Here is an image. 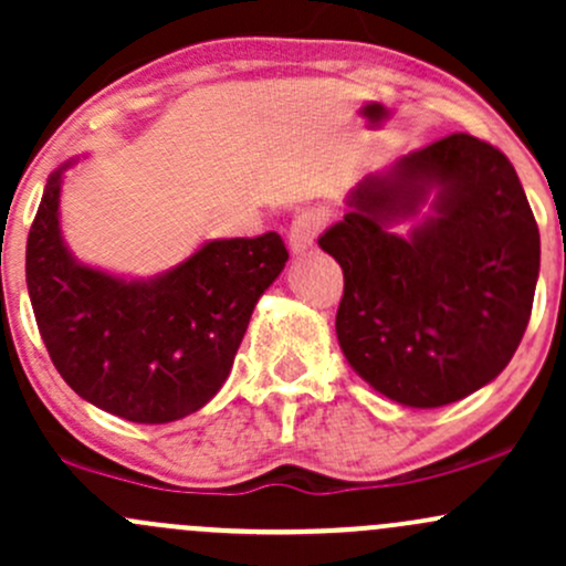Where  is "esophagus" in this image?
Listing matches in <instances>:
<instances>
[{"mask_svg":"<svg viewBox=\"0 0 566 566\" xmlns=\"http://www.w3.org/2000/svg\"><path fill=\"white\" fill-rule=\"evenodd\" d=\"M321 227H324V218L318 216V212H302V216H296L294 221H291V229H289V248L291 253H305L313 248L315 237H318Z\"/></svg>","mask_w":566,"mask_h":566,"instance_id":"esophagus-1","label":"esophagus"}]
</instances>
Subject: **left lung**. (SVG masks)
<instances>
[{
	"mask_svg": "<svg viewBox=\"0 0 566 566\" xmlns=\"http://www.w3.org/2000/svg\"><path fill=\"white\" fill-rule=\"evenodd\" d=\"M410 217V233L392 232ZM318 245L345 275L339 348L394 402H459L494 380L524 337L537 221L513 164L483 139L448 135L367 175Z\"/></svg>",
	"mask_w": 566,
	"mask_h": 566,
	"instance_id": "1",
	"label": "left lung"
}]
</instances>
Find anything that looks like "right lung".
Masks as SVG:
<instances>
[{"instance_id": "1", "label": "right lung", "mask_w": 566, "mask_h": 566, "mask_svg": "<svg viewBox=\"0 0 566 566\" xmlns=\"http://www.w3.org/2000/svg\"><path fill=\"white\" fill-rule=\"evenodd\" d=\"M48 178L27 240V285L53 367L99 410L169 423L223 386L259 296L281 275V234L210 240L161 275L126 281L72 256L59 223L64 172Z\"/></svg>"}]
</instances>
